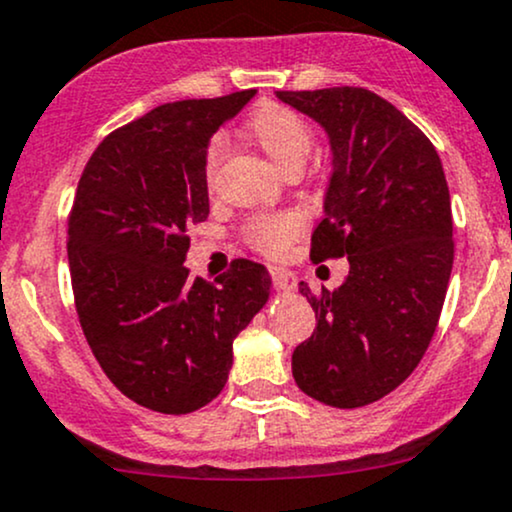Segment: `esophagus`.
<instances>
[{"label": "esophagus", "instance_id": "esophagus-1", "mask_svg": "<svg viewBox=\"0 0 512 512\" xmlns=\"http://www.w3.org/2000/svg\"><path fill=\"white\" fill-rule=\"evenodd\" d=\"M270 275H273V282L275 287H278L280 292H294V287H297V278L290 273V270H282V268H273L270 270Z\"/></svg>", "mask_w": 512, "mask_h": 512}]
</instances>
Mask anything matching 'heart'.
Instances as JSON below:
<instances>
[{"mask_svg":"<svg viewBox=\"0 0 512 512\" xmlns=\"http://www.w3.org/2000/svg\"><path fill=\"white\" fill-rule=\"evenodd\" d=\"M244 134L251 143H256L282 172L302 170L306 155H309L314 134L311 126L292 107L278 102H263L251 117L246 119ZM220 158V143H210L206 153V177L215 174ZM299 222L292 215H275V218H256L246 227V239L256 251L268 256H278L287 249V244L297 237Z\"/></svg>","mask_w":512,"mask_h":512,"instance_id":"b5f03b06","label":"heart"}]
</instances>
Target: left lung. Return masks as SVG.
<instances>
[{
    "mask_svg": "<svg viewBox=\"0 0 512 512\" xmlns=\"http://www.w3.org/2000/svg\"><path fill=\"white\" fill-rule=\"evenodd\" d=\"M275 95L326 131L333 155L311 258L350 263L335 292L299 285L316 330L292 376L309 398L354 410L398 388L434 338L453 270L446 174L429 138L371 90Z\"/></svg>",
    "mask_w": 512,
    "mask_h": 512,
    "instance_id": "1",
    "label": "left lung"
}]
</instances>
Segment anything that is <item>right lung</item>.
Returning a JSON list of instances; mask_svg holds the SVG:
<instances>
[{
    "mask_svg": "<svg viewBox=\"0 0 512 512\" xmlns=\"http://www.w3.org/2000/svg\"><path fill=\"white\" fill-rule=\"evenodd\" d=\"M256 90L167 102L90 155L69 215L78 321L126 398L189 414L218 398L232 345L270 299V273L232 263L218 285L189 278L186 227L208 218V143Z\"/></svg>",
    "mask_w": 512,
    "mask_h": 512,
    "instance_id": "obj_1",
    "label": "right lung"
}]
</instances>
